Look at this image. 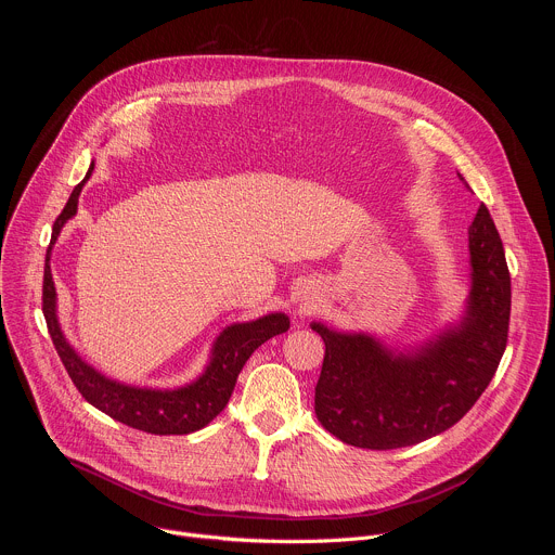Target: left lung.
<instances>
[{"label": "left lung", "mask_w": 555, "mask_h": 555, "mask_svg": "<svg viewBox=\"0 0 555 555\" xmlns=\"http://www.w3.org/2000/svg\"><path fill=\"white\" fill-rule=\"evenodd\" d=\"M467 248L463 313L415 347L395 349L366 332L309 325L325 343L313 409L334 437L366 450L415 446L452 428L481 398L503 358L512 307L503 242L483 204L467 230Z\"/></svg>", "instance_id": "left-lung-1"}]
</instances>
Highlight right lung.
I'll list each match as a JSON object with an SVG mask.
<instances>
[{
	"label": "right lung",
	"mask_w": 555,
	"mask_h": 555,
	"mask_svg": "<svg viewBox=\"0 0 555 555\" xmlns=\"http://www.w3.org/2000/svg\"><path fill=\"white\" fill-rule=\"evenodd\" d=\"M92 171L94 163L90 165L86 180L74 186L65 208L61 210L52 228V240L48 246L43 272V315L50 338L74 386L94 409L103 411L105 415L125 426L151 435L195 433L210 424L223 411L236 384V377H240L248 358L266 340L285 334L289 330V319L283 311H270L261 315V319L228 325L215 338L204 371L193 382L176 388L125 384L103 375L99 369L88 364L67 343L61 330L56 311V287L50 270V255L63 225L76 215L78 195H81Z\"/></svg>",
	"instance_id": "add662e5"
}]
</instances>
